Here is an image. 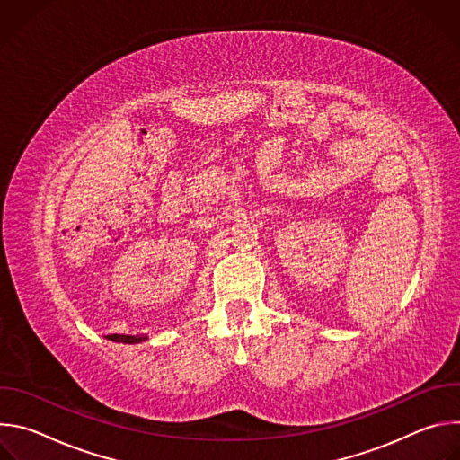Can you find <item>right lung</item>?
<instances>
[{"label":"right lung","mask_w":460,"mask_h":460,"mask_svg":"<svg viewBox=\"0 0 460 460\" xmlns=\"http://www.w3.org/2000/svg\"><path fill=\"white\" fill-rule=\"evenodd\" d=\"M147 337H135V335H111V341L114 342H123V344H140Z\"/></svg>","instance_id":"obj_1"}]
</instances>
